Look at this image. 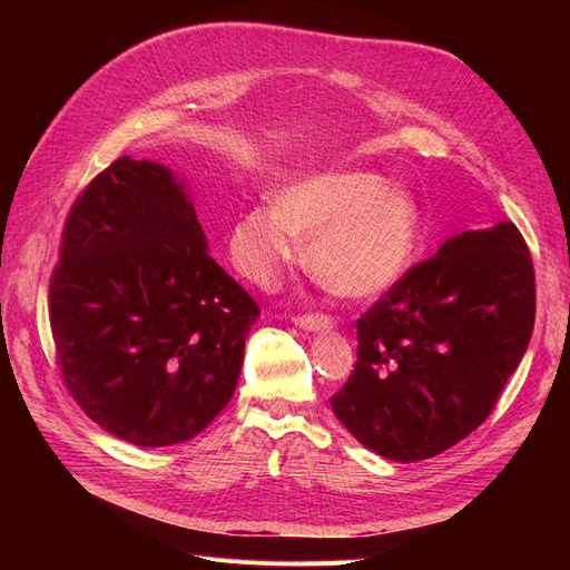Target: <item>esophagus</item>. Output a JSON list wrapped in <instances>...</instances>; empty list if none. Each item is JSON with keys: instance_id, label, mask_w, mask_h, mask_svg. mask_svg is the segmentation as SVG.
<instances>
[{"instance_id": "34e87169", "label": "esophagus", "mask_w": 570, "mask_h": 570, "mask_svg": "<svg viewBox=\"0 0 570 570\" xmlns=\"http://www.w3.org/2000/svg\"><path fill=\"white\" fill-rule=\"evenodd\" d=\"M295 325H299L302 331H308V333H323V331H331L333 318L325 314H304L295 318Z\"/></svg>"}]
</instances>
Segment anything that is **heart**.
<instances>
[{"label":"heart","instance_id":"1","mask_svg":"<svg viewBox=\"0 0 570 570\" xmlns=\"http://www.w3.org/2000/svg\"><path fill=\"white\" fill-rule=\"evenodd\" d=\"M273 204L239 214L228 233L233 266L268 287L308 245L318 278L347 299H375L411 271L421 209L409 187L366 170H318L278 183Z\"/></svg>","mask_w":570,"mask_h":570}]
</instances>
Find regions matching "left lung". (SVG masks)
I'll list each match as a JSON object with an SVG mask.
<instances>
[{
	"label": "left lung",
	"instance_id": "obj_1",
	"mask_svg": "<svg viewBox=\"0 0 570 570\" xmlns=\"http://www.w3.org/2000/svg\"><path fill=\"white\" fill-rule=\"evenodd\" d=\"M534 323V271L509 220L454 235L356 321L340 423L392 461L450 450L490 416Z\"/></svg>",
	"mask_w": 570,
	"mask_h": 570
}]
</instances>
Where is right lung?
Returning a JSON list of instances; mask_svg holds the SVG:
<instances>
[{
	"mask_svg": "<svg viewBox=\"0 0 570 570\" xmlns=\"http://www.w3.org/2000/svg\"><path fill=\"white\" fill-rule=\"evenodd\" d=\"M256 316L168 166L120 157L71 206L49 323L66 387L107 433L137 446L199 435L230 402Z\"/></svg>",
	"mask_w": 570,
	"mask_h": 570,
	"instance_id": "obj_1",
	"label": "right lung"
}]
</instances>
